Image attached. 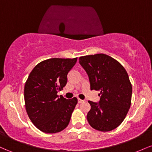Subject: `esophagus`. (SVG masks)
Here are the masks:
<instances>
[{"label": "esophagus", "instance_id": "esophagus-1", "mask_svg": "<svg viewBox=\"0 0 152 152\" xmlns=\"http://www.w3.org/2000/svg\"><path fill=\"white\" fill-rule=\"evenodd\" d=\"M84 102V101H83V100H81V99H78V103H82V102Z\"/></svg>", "mask_w": 152, "mask_h": 152}]
</instances>
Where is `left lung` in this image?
<instances>
[{"label":"left lung","mask_w":152,"mask_h":152,"mask_svg":"<svg viewBox=\"0 0 152 152\" xmlns=\"http://www.w3.org/2000/svg\"><path fill=\"white\" fill-rule=\"evenodd\" d=\"M79 64L88 74L91 90L100 91L99 102L88 101V124L100 132L114 129L124 121L131 106L132 86L126 71L104 53L80 57Z\"/></svg>","instance_id":"8db88e82"}]
</instances>
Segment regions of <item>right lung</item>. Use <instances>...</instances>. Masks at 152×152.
Here are the masks:
<instances>
[{"mask_svg": "<svg viewBox=\"0 0 152 152\" xmlns=\"http://www.w3.org/2000/svg\"><path fill=\"white\" fill-rule=\"evenodd\" d=\"M75 58H50L34 68L24 87L26 112L32 123L46 134L61 132L69 125L78 100L66 99L57 93L67 83Z\"/></svg>", "mask_w": 152, "mask_h": 152, "instance_id": "obj_1", "label": "right lung"}]
</instances>
